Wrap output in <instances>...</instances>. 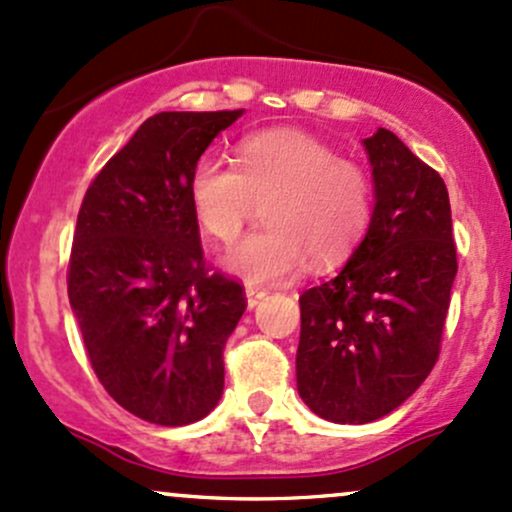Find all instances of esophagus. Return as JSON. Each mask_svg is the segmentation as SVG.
Listing matches in <instances>:
<instances>
[{
	"label": "esophagus",
	"mask_w": 512,
	"mask_h": 512,
	"mask_svg": "<svg viewBox=\"0 0 512 512\" xmlns=\"http://www.w3.org/2000/svg\"><path fill=\"white\" fill-rule=\"evenodd\" d=\"M263 297H266V290H263V287H254V285L246 287V304H249L251 309H254Z\"/></svg>",
	"instance_id": "1"
}]
</instances>
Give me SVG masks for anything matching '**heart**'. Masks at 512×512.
Here are the masks:
<instances>
[{
  "label": "heart",
  "instance_id": "1",
  "mask_svg": "<svg viewBox=\"0 0 512 512\" xmlns=\"http://www.w3.org/2000/svg\"><path fill=\"white\" fill-rule=\"evenodd\" d=\"M188 200L210 239L232 244L266 208V232L239 241L225 266L246 283H280L304 268H331L353 254L375 210L370 171L319 137L263 130L239 142L237 166L203 154L188 179Z\"/></svg>",
  "mask_w": 512,
  "mask_h": 512
}]
</instances>
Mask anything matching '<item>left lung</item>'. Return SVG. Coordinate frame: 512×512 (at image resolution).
<instances>
[{"label":"left lung","mask_w":512,"mask_h":512,"mask_svg":"<svg viewBox=\"0 0 512 512\" xmlns=\"http://www.w3.org/2000/svg\"><path fill=\"white\" fill-rule=\"evenodd\" d=\"M375 210L341 273L300 295L297 389L333 423H370L404 404L440 355L457 275L450 198L392 130L365 140Z\"/></svg>","instance_id":"left-lung-1"}]
</instances>
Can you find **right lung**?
I'll use <instances>...</instances> for the list:
<instances>
[{
	"label": "right lung",
	"mask_w": 512,
	"mask_h": 512,
	"mask_svg": "<svg viewBox=\"0 0 512 512\" xmlns=\"http://www.w3.org/2000/svg\"><path fill=\"white\" fill-rule=\"evenodd\" d=\"M239 111L147 118L86 188L67 295L108 394L157 426L215 409L222 348L246 309L239 280L212 271L188 200L193 164Z\"/></svg>",
	"instance_id": "add662e5"
}]
</instances>
